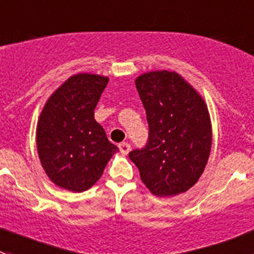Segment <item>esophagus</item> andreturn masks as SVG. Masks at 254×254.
Segmentation results:
<instances>
[{
	"mask_svg": "<svg viewBox=\"0 0 254 254\" xmlns=\"http://www.w3.org/2000/svg\"><path fill=\"white\" fill-rule=\"evenodd\" d=\"M119 149H120V152L123 153V154H127L130 150V144L127 143V141H123V143L119 144Z\"/></svg>",
	"mask_w": 254,
	"mask_h": 254,
	"instance_id": "obj_1",
	"label": "esophagus"
}]
</instances>
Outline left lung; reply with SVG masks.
Segmentation results:
<instances>
[{
    "instance_id": "8db88e82",
    "label": "left lung",
    "mask_w": 254,
    "mask_h": 254,
    "mask_svg": "<svg viewBox=\"0 0 254 254\" xmlns=\"http://www.w3.org/2000/svg\"><path fill=\"white\" fill-rule=\"evenodd\" d=\"M135 86L147 113L149 138L145 148L131 150L129 158L153 195L186 192L202 175L211 150L206 104L177 72L143 73Z\"/></svg>"
}]
</instances>
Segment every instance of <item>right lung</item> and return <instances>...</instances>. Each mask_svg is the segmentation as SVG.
Wrapping results in <instances>:
<instances>
[{"label": "right lung", "mask_w": 254, "mask_h": 254, "mask_svg": "<svg viewBox=\"0 0 254 254\" xmlns=\"http://www.w3.org/2000/svg\"><path fill=\"white\" fill-rule=\"evenodd\" d=\"M109 77L91 73L70 76L43 107L36 127V148L50 181L82 192L104 173L118 147L95 120V107Z\"/></svg>", "instance_id": "right-lung-1"}]
</instances>
